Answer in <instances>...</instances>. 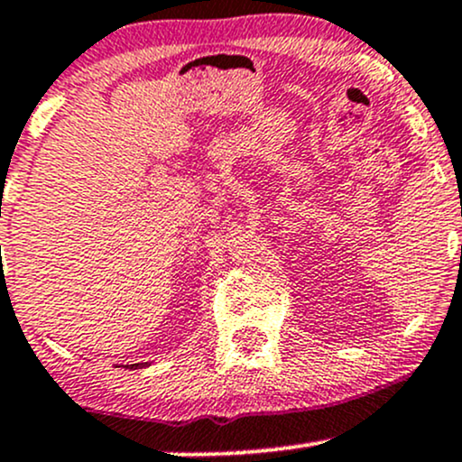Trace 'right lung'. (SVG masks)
Wrapping results in <instances>:
<instances>
[{
  "label": "right lung",
  "instance_id": "1",
  "mask_svg": "<svg viewBox=\"0 0 462 462\" xmlns=\"http://www.w3.org/2000/svg\"><path fill=\"white\" fill-rule=\"evenodd\" d=\"M147 365H150V364H147V361H145V364H130V365H127V368L138 370V368H147Z\"/></svg>",
  "mask_w": 462,
  "mask_h": 462
}]
</instances>
